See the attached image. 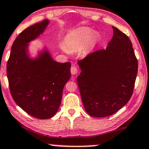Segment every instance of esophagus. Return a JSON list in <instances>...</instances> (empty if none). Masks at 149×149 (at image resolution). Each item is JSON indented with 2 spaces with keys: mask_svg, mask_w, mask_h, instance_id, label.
Returning a JSON list of instances; mask_svg holds the SVG:
<instances>
[{
  "mask_svg": "<svg viewBox=\"0 0 149 149\" xmlns=\"http://www.w3.org/2000/svg\"><path fill=\"white\" fill-rule=\"evenodd\" d=\"M71 73L72 75L77 74V73H78V69H77L76 67H73V66H72V67H71Z\"/></svg>",
  "mask_w": 149,
  "mask_h": 149,
  "instance_id": "obj_1",
  "label": "esophagus"
}]
</instances>
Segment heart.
I'll use <instances>...</instances> for the list:
<instances>
[{"label": "heart", "mask_w": 149, "mask_h": 149, "mask_svg": "<svg viewBox=\"0 0 149 149\" xmlns=\"http://www.w3.org/2000/svg\"><path fill=\"white\" fill-rule=\"evenodd\" d=\"M97 41V36L93 33V30L87 27H80L71 31L66 36L65 38V45H60L63 52L69 54V51L77 50L84 45V47L91 49L96 46Z\"/></svg>", "instance_id": "b5f03b06"}]
</instances>
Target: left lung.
<instances>
[{
    "label": "left lung",
    "mask_w": 149,
    "mask_h": 149,
    "mask_svg": "<svg viewBox=\"0 0 149 149\" xmlns=\"http://www.w3.org/2000/svg\"><path fill=\"white\" fill-rule=\"evenodd\" d=\"M112 27L113 36L105 49L78 61L81 99L86 113L95 118L111 116L127 104L137 73L132 43L127 35Z\"/></svg>",
    "instance_id": "obj_1"
}]
</instances>
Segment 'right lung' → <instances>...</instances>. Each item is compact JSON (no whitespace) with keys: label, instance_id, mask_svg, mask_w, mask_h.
Here are the masks:
<instances>
[{"label":"right lung","instance_id":"right-lung-1","mask_svg":"<svg viewBox=\"0 0 149 149\" xmlns=\"http://www.w3.org/2000/svg\"><path fill=\"white\" fill-rule=\"evenodd\" d=\"M45 19L22 31L13 43L7 74L13 99L30 116L49 119L58 112L65 84L71 77V63L56 62L46 45L32 57L29 42L45 32Z\"/></svg>","mask_w":149,"mask_h":149}]
</instances>
